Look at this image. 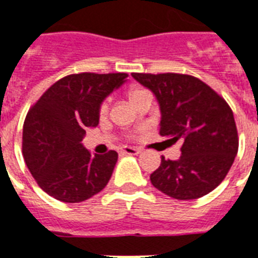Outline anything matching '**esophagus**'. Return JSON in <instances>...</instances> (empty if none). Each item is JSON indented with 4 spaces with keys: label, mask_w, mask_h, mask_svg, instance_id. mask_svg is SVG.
<instances>
[{
    "label": "esophagus",
    "mask_w": 258,
    "mask_h": 258,
    "mask_svg": "<svg viewBox=\"0 0 258 258\" xmlns=\"http://www.w3.org/2000/svg\"><path fill=\"white\" fill-rule=\"evenodd\" d=\"M120 151L123 154H127V155H137V154L141 153V150L139 149H137V147H130V146L121 147Z\"/></svg>",
    "instance_id": "obj_1"
}]
</instances>
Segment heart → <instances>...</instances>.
<instances>
[{
	"label": "heart",
	"mask_w": 258,
	"mask_h": 258,
	"mask_svg": "<svg viewBox=\"0 0 258 258\" xmlns=\"http://www.w3.org/2000/svg\"><path fill=\"white\" fill-rule=\"evenodd\" d=\"M149 93H150L149 91H146V89H141V88L133 89V91L130 92V99H131L134 104H135V103H138V101L141 100L142 97L146 96V95H149ZM108 107H109V100L108 99H105V100L100 104V107H99V113H100L101 116L108 112Z\"/></svg>",
	"instance_id": "obj_1"
}]
</instances>
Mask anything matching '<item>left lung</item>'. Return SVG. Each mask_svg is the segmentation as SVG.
Returning a JSON list of instances; mask_svg holds the SVG:
<instances>
[{
  "instance_id": "obj_1",
  "label": "left lung",
  "mask_w": 258,
  "mask_h": 258,
  "mask_svg": "<svg viewBox=\"0 0 258 258\" xmlns=\"http://www.w3.org/2000/svg\"><path fill=\"white\" fill-rule=\"evenodd\" d=\"M161 105V137L182 142L180 158L162 157L150 175L154 187L175 200H197L225 179L238 151L232 108L200 79L182 74H133Z\"/></svg>"
}]
</instances>
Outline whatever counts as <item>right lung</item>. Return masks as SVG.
Listing matches in <instances>:
<instances>
[{"label": "right lung", "mask_w": 258, "mask_h": 258, "mask_svg": "<svg viewBox=\"0 0 258 258\" xmlns=\"http://www.w3.org/2000/svg\"><path fill=\"white\" fill-rule=\"evenodd\" d=\"M128 75L82 74L60 79L42 93L24 121L22 155L40 187L62 202H83L107 186L117 153L91 155L82 145L99 124V107Z\"/></svg>", "instance_id": "1"}]
</instances>
